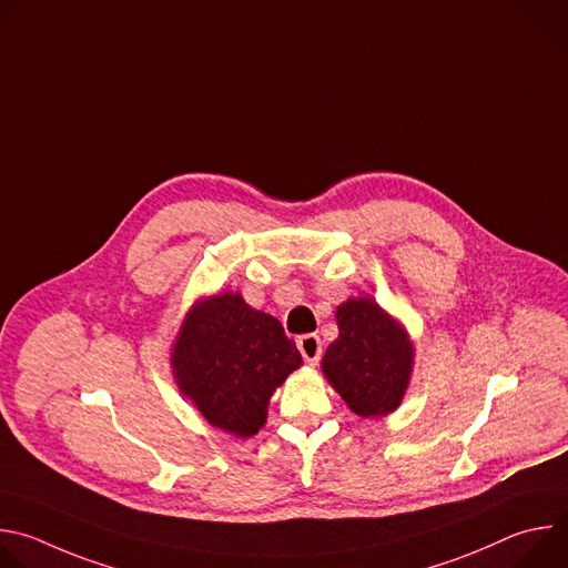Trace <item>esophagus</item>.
<instances>
[{
    "label": "esophagus",
    "mask_w": 568,
    "mask_h": 568,
    "mask_svg": "<svg viewBox=\"0 0 568 568\" xmlns=\"http://www.w3.org/2000/svg\"><path fill=\"white\" fill-rule=\"evenodd\" d=\"M296 346H298V353L303 355V359L310 366L318 364V357H321V339H318V335H303V337L296 339Z\"/></svg>",
    "instance_id": "obj_1"
}]
</instances>
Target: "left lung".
Returning <instances> with one entry per match:
<instances>
[{"instance_id": "left-lung-1", "label": "left lung", "mask_w": 568, "mask_h": 568, "mask_svg": "<svg viewBox=\"0 0 568 568\" xmlns=\"http://www.w3.org/2000/svg\"><path fill=\"white\" fill-rule=\"evenodd\" d=\"M339 337L321 359L323 377L362 418L393 414L407 395L416 344L404 323L368 296L335 310Z\"/></svg>"}]
</instances>
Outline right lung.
Listing matches in <instances>:
<instances>
[{
	"label": "right lung",
	"instance_id": "right-lung-1",
	"mask_svg": "<svg viewBox=\"0 0 568 568\" xmlns=\"http://www.w3.org/2000/svg\"><path fill=\"white\" fill-rule=\"evenodd\" d=\"M301 364L281 321L231 290L200 296L171 346L180 393L211 427L235 438L265 427L274 390Z\"/></svg>",
	"mask_w": 568,
	"mask_h": 568
}]
</instances>
